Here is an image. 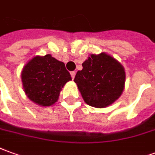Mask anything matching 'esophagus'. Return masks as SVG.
<instances>
[{
  "mask_svg": "<svg viewBox=\"0 0 155 155\" xmlns=\"http://www.w3.org/2000/svg\"><path fill=\"white\" fill-rule=\"evenodd\" d=\"M70 73H71V78H72V79H74V78H75V74H76V72H75V71H71V72H70Z\"/></svg>",
  "mask_w": 155,
  "mask_h": 155,
  "instance_id": "obj_1",
  "label": "esophagus"
}]
</instances>
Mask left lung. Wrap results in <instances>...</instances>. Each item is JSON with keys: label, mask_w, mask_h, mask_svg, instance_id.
<instances>
[{"label": "left lung", "mask_w": 155, "mask_h": 155, "mask_svg": "<svg viewBox=\"0 0 155 155\" xmlns=\"http://www.w3.org/2000/svg\"><path fill=\"white\" fill-rule=\"evenodd\" d=\"M74 78L84 101L96 108L114 103L124 89L123 67L105 53L91 55L82 64Z\"/></svg>", "instance_id": "obj_1"}]
</instances>
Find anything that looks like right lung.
Here are the masks:
<instances>
[{
    "label": "right lung",
    "mask_w": 155,
    "mask_h": 155,
    "mask_svg": "<svg viewBox=\"0 0 155 155\" xmlns=\"http://www.w3.org/2000/svg\"><path fill=\"white\" fill-rule=\"evenodd\" d=\"M21 77L28 99L42 106L55 104L61 88L71 80L65 64L51 55L30 60L23 67Z\"/></svg>",
    "instance_id": "obj_1"
}]
</instances>
